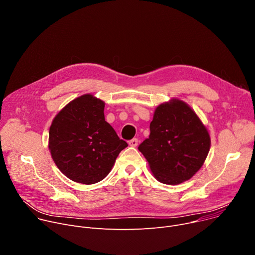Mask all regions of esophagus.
Here are the masks:
<instances>
[{
	"instance_id": "obj_1",
	"label": "esophagus",
	"mask_w": 255,
	"mask_h": 255,
	"mask_svg": "<svg viewBox=\"0 0 255 255\" xmlns=\"http://www.w3.org/2000/svg\"><path fill=\"white\" fill-rule=\"evenodd\" d=\"M129 145L130 146H132V147H135V146H137L138 145V139L137 138H133V139H131V140H129Z\"/></svg>"
}]
</instances>
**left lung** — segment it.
I'll list each match as a JSON object with an SVG mask.
<instances>
[{"instance_id": "left-lung-1", "label": "left lung", "mask_w": 255, "mask_h": 255, "mask_svg": "<svg viewBox=\"0 0 255 255\" xmlns=\"http://www.w3.org/2000/svg\"><path fill=\"white\" fill-rule=\"evenodd\" d=\"M150 134L138 146L157 181L177 185L189 180L203 165L211 138L194 111L180 100L159 105Z\"/></svg>"}]
</instances>
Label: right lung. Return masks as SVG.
<instances>
[{
  "mask_svg": "<svg viewBox=\"0 0 255 255\" xmlns=\"http://www.w3.org/2000/svg\"><path fill=\"white\" fill-rule=\"evenodd\" d=\"M104 110L103 101L84 95L59 112L50 127L52 157L74 182L89 185L102 181L128 146L105 120Z\"/></svg>",
  "mask_w": 255,
  "mask_h": 255,
  "instance_id": "add662e5",
  "label": "right lung"
}]
</instances>
